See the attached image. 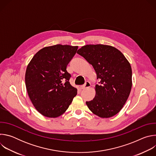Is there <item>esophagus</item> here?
Here are the masks:
<instances>
[{
  "label": "esophagus",
  "mask_w": 156,
  "mask_h": 156,
  "mask_svg": "<svg viewBox=\"0 0 156 156\" xmlns=\"http://www.w3.org/2000/svg\"><path fill=\"white\" fill-rule=\"evenodd\" d=\"M90 86H91V83L89 81H86V83H84V85H82L80 86V88L81 89V90H84V89L90 87Z\"/></svg>",
  "instance_id": "1"
}]
</instances>
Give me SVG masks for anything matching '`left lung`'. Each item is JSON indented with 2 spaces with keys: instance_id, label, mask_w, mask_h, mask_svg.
<instances>
[{
  "instance_id": "1",
  "label": "left lung",
  "mask_w": 156,
  "mask_h": 156,
  "mask_svg": "<svg viewBox=\"0 0 156 156\" xmlns=\"http://www.w3.org/2000/svg\"><path fill=\"white\" fill-rule=\"evenodd\" d=\"M77 54L92 65L100 81L96 85L94 98L86 102L89 109L101 118L114 116L123 108L131 91L129 62L119 50L103 44L83 46Z\"/></svg>"
}]
</instances>
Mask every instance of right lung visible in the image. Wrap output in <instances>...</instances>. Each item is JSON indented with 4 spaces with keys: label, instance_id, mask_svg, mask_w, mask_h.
Segmentation results:
<instances>
[{
    "label": "right lung",
    "instance_id": "1",
    "mask_svg": "<svg viewBox=\"0 0 156 156\" xmlns=\"http://www.w3.org/2000/svg\"><path fill=\"white\" fill-rule=\"evenodd\" d=\"M78 46L57 45L44 48L27 66L25 84L36 109L42 115L56 118L67 110L77 94L69 80L66 66L73 58Z\"/></svg>",
    "mask_w": 156,
    "mask_h": 156
}]
</instances>
